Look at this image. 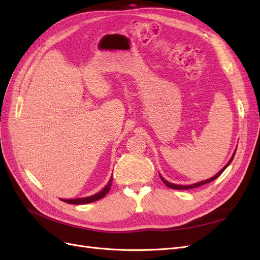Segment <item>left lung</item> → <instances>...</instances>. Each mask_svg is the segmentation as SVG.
Wrapping results in <instances>:
<instances>
[{
	"mask_svg": "<svg viewBox=\"0 0 260 260\" xmlns=\"http://www.w3.org/2000/svg\"><path fill=\"white\" fill-rule=\"evenodd\" d=\"M235 151H237V149H235ZM235 151H234V153H233V155H232V157L230 158V160L228 161V164L225 165V166L220 170L218 174H216L214 177H211V178H209V179H206V180H203V181H200V182H196V183H193V184H187V185H181V184H175V183H170L169 181H167L166 179H165L160 174H159V177H160V179L162 180V182L166 184L168 187H170V188H174V190H188V188H195V187H198V186H201V185H203V184H206V183H209V182H211V181H214L215 179H217L220 175L222 174V172L225 170V168L229 166V165L231 164V161H232V159H233V157H234V155H235Z\"/></svg>",
	"mask_w": 260,
	"mask_h": 260,
	"instance_id": "obj_1",
	"label": "left lung"
}]
</instances>
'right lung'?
<instances>
[{"label": "right lung", "instance_id": "1", "mask_svg": "<svg viewBox=\"0 0 260 260\" xmlns=\"http://www.w3.org/2000/svg\"><path fill=\"white\" fill-rule=\"evenodd\" d=\"M112 182H113V176L109 179L108 183L102 188V190L95 194H93L91 196H86V198H80V199H70V200H65V199H61L62 202L68 203V204H74V205H82V204H89V203H93V202H96L101 199H103L104 196L109 192L111 190V186H112Z\"/></svg>", "mask_w": 260, "mask_h": 260}]
</instances>
